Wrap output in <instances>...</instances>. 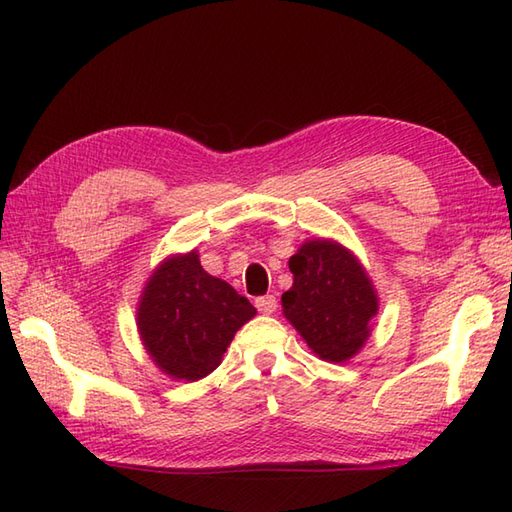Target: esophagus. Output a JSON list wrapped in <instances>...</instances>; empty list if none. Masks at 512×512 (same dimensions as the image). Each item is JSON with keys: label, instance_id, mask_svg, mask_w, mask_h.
I'll return each mask as SVG.
<instances>
[{"label": "esophagus", "instance_id": "esophagus-1", "mask_svg": "<svg viewBox=\"0 0 512 512\" xmlns=\"http://www.w3.org/2000/svg\"><path fill=\"white\" fill-rule=\"evenodd\" d=\"M255 308L264 314H273L277 310V299L275 295H264L255 299Z\"/></svg>", "mask_w": 512, "mask_h": 512}]
</instances>
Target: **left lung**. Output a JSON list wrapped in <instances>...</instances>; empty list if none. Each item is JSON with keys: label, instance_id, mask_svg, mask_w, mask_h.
I'll list each match as a JSON object with an SVG mask.
<instances>
[{"label": "left lung", "instance_id": "1", "mask_svg": "<svg viewBox=\"0 0 512 512\" xmlns=\"http://www.w3.org/2000/svg\"><path fill=\"white\" fill-rule=\"evenodd\" d=\"M292 288L281 295L286 319L323 361L343 363L361 350L378 310L372 281L350 250L314 239L290 257Z\"/></svg>", "mask_w": 512, "mask_h": 512}]
</instances>
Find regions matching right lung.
<instances>
[{"label":"right lung","mask_w":512,"mask_h":512,"mask_svg":"<svg viewBox=\"0 0 512 512\" xmlns=\"http://www.w3.org/2000/svg\"><path fill=\"white\" fill-rule=\"evenodd\" d=\"M255 312L226 281L206 273L193 250L151 275L140 299L138 330L162 372L193 383L222 363L235 332Z\"/></svg>","instance_id":"add662e5"}]
</instances>
